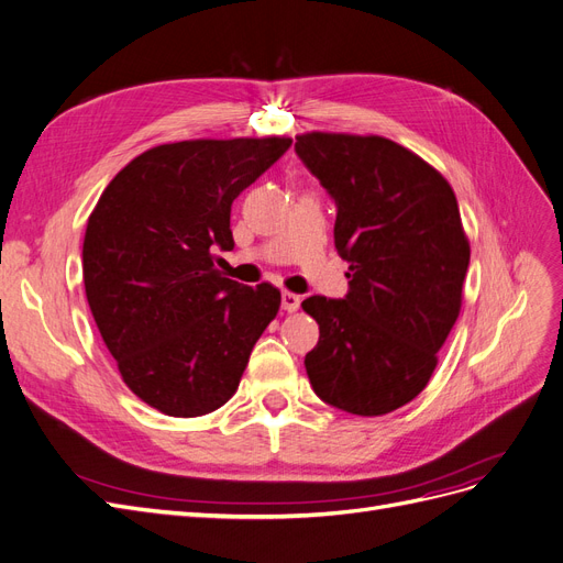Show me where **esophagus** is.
I'll return each instance as SVG.
<instances>
[{
    "label": "esophagus",
    "mask_w": 563,
    "mask_h": 563,
    "mask_svg": "<svg viewBox=\"0 0 563 563\" xmlns=\"http://www.w3.org/2000/svg\"><path fill=\"white\" fill-rule=\"evenodd\" d=\"M298 307H300V296L290 294V290H284V294H282V309H286V312H296Z\"/></svg>",
    "instance_id": "34e87169"
}]
</instances>
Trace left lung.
<instances>
[{
    "label": "left lung",
    "mask_w": 563,
    "mask_h": 563,
    "mask_svg": "<svg viewBox=\"0 0 563 563\" xmlns=\"http://www.w3.org/2000/svg\"><path fill=\"white\" fill-rule=\"evenodd\" d=\"M296 153L335 200L346 296H312L319 323L305 356L314 394L358 417L394 412L429 384L461 309L471 246L452 186L405 146L307 132Z\"/></svg>",
    "instance_id": "1"
}]
</instances>
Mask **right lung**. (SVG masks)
<instances>
[{
	"label": "right lung",
	"mask_w": 563,
	"mask_h": 563,
	"mask_svg": "<svg viewBox=\"0 0 563 563\" xmlns=\"http://www.w3.org/2000/svg\"><path fill=\"white\" fill-rule=\"evenodd\" d=\"M288 137L192 140L144 151L97 200L84 240L92 319L134 396L169 417L214 412L279 312L273 284L221 275L230 207Z\"/></svg>",
	"instance_id": "obj_1"
}]
</instances>
